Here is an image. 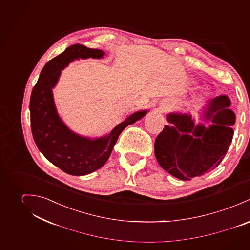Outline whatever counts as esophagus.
<instances>
[{
  "mask_svg": "<svg viewBox=\"0 0 250 250\" xmlns=\"http://www.w3.org/2000/svg\"><path fill=\"white\" fill-rule=\"evenodd\" d=\"M165 109H166V107H165V106H161V107H160V110H161V111H164Z\"/></svg>",
  "mask_w": 250,
  "mask_h": 250,
  "instance_id": "esophagus-1",
  "label": "esophagus"
}]
</instances>
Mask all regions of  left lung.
Here are the masks:
<instances>
[{"label":"left lung","instance_id":"obj_1","mask_svg":"<svg viewBox=\"0 0 250 250\" xmlns=\"http://www.w3.org/2000/svg\"><path fill=\"white\" fill-rule=\"evenodd\" d=\"M225 95L218 96L203 107L195 124L190 113L173 112L167 115L163 131L154 144L155 157L166 171L181 180H192L220 165L232 142L235 113Z\"/></svg>","mask_w":250,"mask_h":250}]
</instances>
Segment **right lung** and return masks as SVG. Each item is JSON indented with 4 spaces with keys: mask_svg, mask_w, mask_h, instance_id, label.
I'll list each match as a JSON object with an SVG mask.
<instances>
[{
    "mask_svg": "<svg viewBox=\"0 0 250 250\" xmlns=\"http://www.w3.org/2000/svg\"><path fill=\"white\" fill-rule=\"evenodd\" d=\"M102 50L89 49L81 44L67 48L50 60L32 89L29 103L30 126L38 149L55 166L72 175L89 174L104 166L121 132L142 119L147 110L137 111L99 138L84 137L72 131L56 110L53 88L61 72L72 61L80 58H103Z\"/></svg>",
    "mask_w": 250,
    "mask_h": 250,
    "instance_id": "right-lung-1",
    "label": "right lung"
}]
</instances>
